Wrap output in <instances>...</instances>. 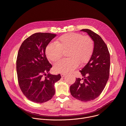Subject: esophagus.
Listing matches in <instances>:
<instances>
[{
  "instance_id": "obj_1",
  "label": "esophagus",
  "mask_w": 126,
  "mask_h": 126,
  "mask_svg": "<svg viewBox=\"0 0 126 126\" xmlns=\"http://www.w3.org/2000/svg\"><path fill=\"white\" fill-rule=\"evenodd\" d=\"M61 75L62 77H64L66 75V74H64V73H62V74H61Z\"/></svg>"
}]
</instances>
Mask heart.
<instances>
[{"label":"heart","instance_id":"b5f03b06","mask_svg":"<svg viewBox=\"0 0 126 126\" xmlns=\"http://www.w3.org/2000/svg\"><path fill=\"white\" fill-rule=\"evenodd\" d=\"M94 48L93 40L88 36L77 33H69L62 35L55 43H50L47 46L45 53L49 60L55 62L66 52L69 58L55 63L54 70L57 73L71 72L76 69L79 64L86 63L92 57Z\"/></svg>","mask_w":126,"mask_h":126}]
</instances>
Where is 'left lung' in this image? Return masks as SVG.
Instances as JSON below:
<instances>
[{
  "mask_svg": "<svg viewBox=\"0 0 126 126\" xmlns=\"http://www.w3.org/2000/svg\"><path fill=\"white\" fill-rule=\"evenodd\" d=\"M87 33L94 43L93 53L89 62L80 70L84 77L81 82L76 78L70 88L71 95L76 99L88 102L97 98L104 89L109 76L110 54L101 37L88 29L81 30Z\"/></svg>",
  "mask_w": 126,
  "mask_h": 126,
  "instance_id": "left-lung-1",
  "label": "left lung"
}]
</instances>
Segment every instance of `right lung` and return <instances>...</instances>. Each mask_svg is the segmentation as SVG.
<instances>
[{
  "instance_id": "obj_1",
  "label": "right lung",
  "mask_w": 126,
  "mask_h": 126,
  "mask_svg": "<svg viewBox=\"0 0 126 126\" xmlns=\"http://www.w3.org/2000/svg\"><path fill=\"white\" fill-rule=\"evenodd\" d=\"M56 35L34 33L23 41L19 50L16 61L19 85L25 97L33 102L42 103L51 99L55 92V83L61 78L60 74H50L52 65L45 54L47 46Z\"/></svg>"
}]
</instances>
